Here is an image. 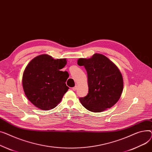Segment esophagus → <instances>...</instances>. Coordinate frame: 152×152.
<instances>
[{
  "instance_id": "esophagus-1",
  "label": "esophagus",
  "mask_w": 152,
  "mask_h": 152,
  "mask_svg": "<svg viewBox=\"0 0 152 152\" xmlns=\"http://www.w3.org/2000/svg\"><path fill=\"white\" fill-rule=\"evenodd\" d=\"M77 86H74V87L72 88V90H73L74 91H75V90H77Z\"/></svg>"
}]
</instances>
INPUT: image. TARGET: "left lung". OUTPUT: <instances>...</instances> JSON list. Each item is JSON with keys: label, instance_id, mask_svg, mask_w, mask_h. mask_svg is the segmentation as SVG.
I'll use <instances>...</instances> for the list:
<instances>
[{"label": "left lung", "instance_id": "8db88e82", "mask_svg": "<svg viewBox=\"0 0 152 152\" xmlns=\"http://www.w3.org/2000/svg\"><path fill=\"white\" fill-rule=\"evenodd\" d=\"M78 65L84 66L88 75V93L80 97L87 110L101 112L119 100L123 88L122 75L118 67L106 56L96 53L91 58H80Z\"/></svg>", "mask_w": 152, "mask_h": 152}]
</instances>
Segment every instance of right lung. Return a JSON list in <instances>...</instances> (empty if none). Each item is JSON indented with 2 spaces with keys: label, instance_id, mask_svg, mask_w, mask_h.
<instances>
[{
  "label": "right lung",
  "instance_id": "1",
  "mask_svg": "<svg viewBox=\"0 0 152 152\" xmlns=\"http://www.w3.org/2000/svg\"><path fill=\"white\" fill-rule=\"evenodd\" d=\"M67 64L66 59H54L48 55L34 58L26 67L23 86L28 99L42 110H50L60 102L69 88L66 82L67 71H61Z\"/></svg>",
  "mask_w": 152,
  "mask_h": 152
}]
</instances>
